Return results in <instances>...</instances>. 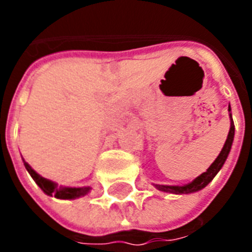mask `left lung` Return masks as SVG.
<instances>
[{
    "mask_svg": "<svg viewBox=\"0 0 252 252\" xmlns=\"http://www.w3.org/2000/svg\"><path fill=\"white\" fill-rule=\"evenodd\" d=\"M229 111H230V106H229ZM233 138H234V123H233V119H231L230 130H229V134H227L225 145H223L221 153L219 154V157L216 158V161L212 163L211 167L208 168L207 171L203 172L200 176H197L193 182H191L189 184H186V186H182V187H180V186H161V184H156V187H157L159 191L170 192V193H191V192L200 191V189L205 187V186L215 178L216 174L221 170V167H222L225 161H226L227 154L230 152L231 144H233Z\"/></svg>",
    "mask_w": 252,
    "mask_h": 252,
    "instance_id": "obj_1",
    "label": "left lung"
}]
</instances>
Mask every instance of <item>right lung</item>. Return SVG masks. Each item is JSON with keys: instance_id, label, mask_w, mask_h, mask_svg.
I'll return each mask as SVG.
<instances>
[{"instance_id": "obj_1", "label": "right lung", "mask_w": 252, "mask_h": 252, "mask_svg": "<svg viewBox=\"0 0 252 252\" xmlns=\"http://www.w3.org/2000/svg\"><path fill=\"white\" fill-rule=\"evenodd\" d=\"M25 162V161H23ZM25 166L27 168V171L30 172V175L32 176V179L35 180V183L43 189V191L49 196H55L57 199H76L80 196L86 195L90 188L89 187H80V188H57V186L51 180L45 179L43 176H40L37 172H35L31 168V166L25 162Z\"/></svg>"}]
</instances>
